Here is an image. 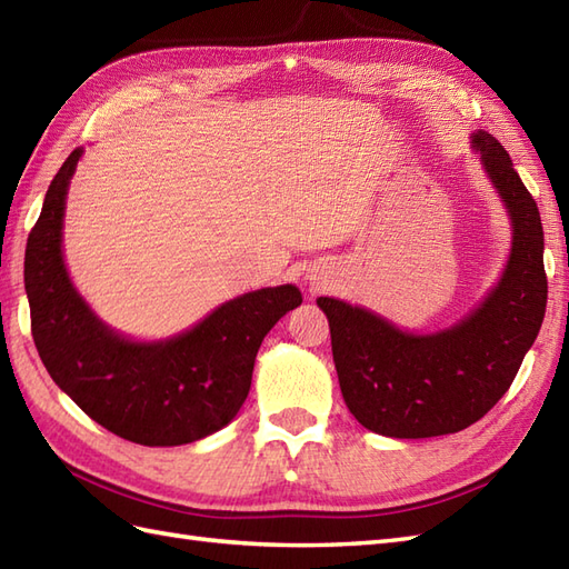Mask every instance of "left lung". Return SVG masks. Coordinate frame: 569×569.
<instances>
[{
	"label": "left lung",
	"instance_id": "obj_1",
	"mask_svg": "<svg viewBox=\"0 0 569 569\" xmlns=\"http://www.w3.org/2000/svg\"><path fill=\"white\" fill-rule=\"evenodd\" d=\"M471 143L515 228L507 269L480 308L451 329L420 337L370 310L317 298L329 319L343 401L377 435L418 440L473 426L515 382L543 325L541 213L500 141L476 132Z\"/></svg>",
	"mask_w": 569,
	"mask_h": 569
}]
</instances>
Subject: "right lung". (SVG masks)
I'll return each mask as SVG.
<instances>
[{
	"mask_svg": "<svg viewBox=\"0 0 569 569\" xmlns=\"http://www.w3.org/2000/svg\"><path fill=\"white\" fill-rule=\"evenodd\" d=\"M81 153L83 146L57 170L26 244L23 279L42 366L86 416L129 442L201 440L238 416L259 346L302 302L300 290L286 283L244 293L168 341L114 333L71 286L62 259L64 199Z\"/></svg>",
	"mask_w": 569,
	"mask_h": 569,
	"instance_id": "obj_1",
	"label": "right lung"
}]
</instances>
